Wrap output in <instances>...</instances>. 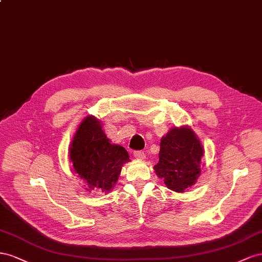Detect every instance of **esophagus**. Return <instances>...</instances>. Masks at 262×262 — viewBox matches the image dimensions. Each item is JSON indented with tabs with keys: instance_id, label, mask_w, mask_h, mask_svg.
<instances>
[{
	"instance_id": "34e87169",
	"label": "esophagus",
	"mask_w": 262,
	"mask_h": 262,
	"mask_svg": "<svg viewBox=\"0 0 262 262\" xmlns=\"http://www.w3.org/2000/svg\"><path fill=\"white\" fill-rule=\"evenodd\" d=\"M134 157H135V158L138 160H144L146 158V155L144 151L137 150V151H134Z\"/></svg>"
}]
</instances>
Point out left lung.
I'll list each match as a JSON object with an SVG mask.
<instances>
[{
  "mask_svg": "<svg viewBox=\"0 0 262 262\" xmlns=\"http://www.w3.org/2000/svg\"><path fill=\"white\" fill-rule=\"evenodd\" d=\"M203 155L201 141L190 127H173L161 138L159 162L154 169L168 189L181 193L195 184Z\"/></svg>",
  "mask_w": 262,
  "mask_h": 262,
  "instance_id": "1",
  "label": "left lung"
}]
</instances>
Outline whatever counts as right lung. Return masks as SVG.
<instances>
[{
    "mask_svg": "<svg viewBox=\"0 0 262 262\" xmlns=\"http://www.w3.org/2000/svg\"><path fill=\"white\" fill-rule=\"evenodd\" d=\"M72 170L88 184V191L100 189L108 192L118 180L128 152L119 145L111 144L102 129L101 122L93 115L79 125L69 148Z\"/></svg>",
    "mask_w": 262,
    "mask_h": 262,
    "instance_id": "add662e5",
    "label": "right lung"
}]
</instances>
